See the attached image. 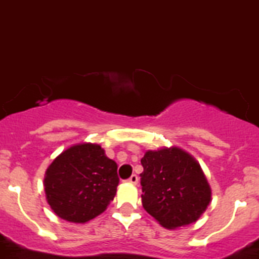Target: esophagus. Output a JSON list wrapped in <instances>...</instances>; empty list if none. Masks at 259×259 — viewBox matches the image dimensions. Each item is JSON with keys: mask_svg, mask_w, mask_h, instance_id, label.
Instances as JSON below:
<instances>
[{"mask_svg": "<svg viewBox=\"0 0 259 259\" xmlns=\"http://www.w3.org/2000/svg\"><path fill=\"white\" fill-rule=\"evenodd\" d=\"M127 182L132 183V185H137V183H138V176H137V174H133V176L127 179Z\"/></svg>", "mask_w": 259, "mask_h": 259, "instance_id": "obj_1", "label": "esophagus"}]
</instances>
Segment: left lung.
I'll return each instance as SVG.
<instances>
[{"mask_svg":"<svg viewBox=\"0 0 259 259\" xmlns=\"http://www.w3.org/2000/svg\"><path fill=\"white\" fill-rule=\"evenodd\" d=\"M142 204L162 227L196 222L211 200L201 166L178 147L147 151L142 157Z\"/></svg>","mask_w":259,"mask_h":259,"instance_id":"obj_1","label":"left lung"}]
</instances>
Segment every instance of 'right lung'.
Returning <instances> with one entry per match:
<instances>
[{"instance_id":"obj_1","label":"right lung","mask_w":259,"mask_h":259,"mask_svg":"<svg viewBox=\"0 0 259 259\" xmlns=\"http://www.w3.org/2000/svg\"><path fill=\"white\" fill-rule=\"evenodd\" d=\"M117 164L99 144L81 143L63 151L45 173L46 200L62 220L85 223L103 213L118 186Z\"/></svg>"}]
</instances>
